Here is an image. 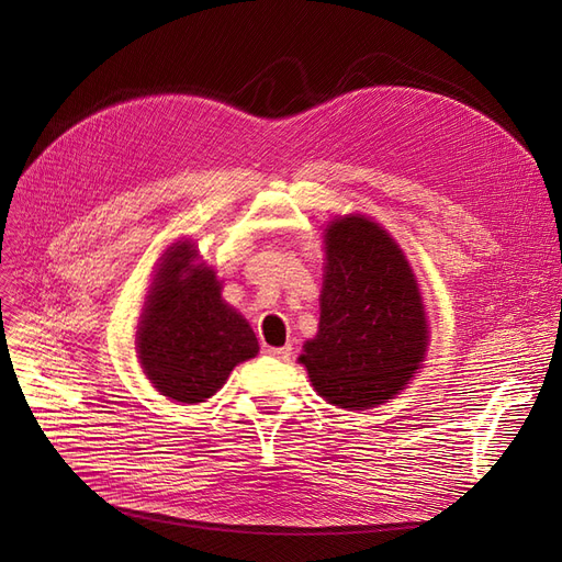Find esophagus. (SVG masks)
Here are the masks:
<instances>
[{
    "label": "esophagus",
    "mask_w": 562,
    "mask_h": 562,
    "mask_svg": "<svg viewBox=\"0 0 562 562\" xmlns=\"http://www.w3.org/2000/svg\"><path fill=\"white\" fill-rule=\"evenodd\" d=\"M266 352H269L271 358H276V360H289L291 358V346H282V348H266Z\"/></svg>",
    "instance_id": "1"
}]
</instances>
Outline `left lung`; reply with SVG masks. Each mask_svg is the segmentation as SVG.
<instances>
[{
  "instance_id": "1",
  "label": "left lung",
  "mask_w": 562,
  "mask_h": 562,
  "mask_svg": "<svg viewBox=\"0 0 562 562\" xmlns=\"http://www.w3.org/2000/svg\"><path fill=\"white\" fill-rule=\"evenodd\" d=\"M326 276L318 333L299 362L333 405L369 409L422 369L428 321L412 266L385 227L350 214L323 234Z\"/></svg>"
}]
</instances>
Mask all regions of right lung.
<instances>
[{
    "mask_svg": "<svg viewBox=\"0 0 562 562\" xmlns=\"http://www.w3.org/2000/svg\"><path fill=\"white\" fill-rule=\"evenodd\" d=\"M195 257L191 241L166 250L136 330L147 380L161 396L189 405L212 398L236 364L259 352L250 323L221 299L214 269Z\"/></svg>",
    "mask_w": 562,
    "mask_h": 562,
    "instance_id": "right-lung-1",
    "label": "right lung"
}]
</instances>
